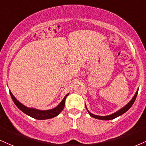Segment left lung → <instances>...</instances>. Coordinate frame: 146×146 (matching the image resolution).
I'll list each match as a JSON object with an SVG mask.
<instances>
[{
	"label": "left lung",
	"mask_w": 146,
	"mask_h": 146,
	"mask_svg": "<svg viewBox=\"0 0 146 146\" xmlns=\"http://www.w3.org/2000/svg\"><path fill=\"white\" fill-rule=\"evenodd\" d=\"M138 91L139 89L137 90V92H136L135 95H134V96L132 98V100H130V102H129V103L127 104V105H126L124 107H123L122 109H121L120 110H118V111L115 112L114 113H112V114L111 115H109V116H97V115H94L93 114V113H91L89 112V111H88V112H89V115H90L91 116H92V117L95 118H97V119H100V120H104V121H107V120H111V119H113V118L118 117V116H121V115L123 114V113H125V112H126L128 110H129V108H130L131 107H132V105L134 104V101H135L136 100V98H137V94H138Z\"/></svg>",
	"instance_id": "obj_1"
}]
</instances>
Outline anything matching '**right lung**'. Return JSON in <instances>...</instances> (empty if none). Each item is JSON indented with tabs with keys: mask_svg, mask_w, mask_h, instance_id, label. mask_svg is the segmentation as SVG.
<instances>
[{
	"mask_svg": "<svg viewBox=\"0 0 146 146\" xmlns=\"http://www.w3.org/2000/svg\"><path fill=\"white\" fill-rule=\"evenodd\" d=\"M9 94H10V96L11 97H12V100L14 101V104L17 105V107H18L19 110H21V111H23V113H25V114L28 115V116L35 118V119L38 120L48 119V118H52L55 117V116H57V115L63 110L65 105V100L68 95V94H67V95L64 98L62 101L60 102V105L57 107H56L55 108L52 109V110H46V111H42V110H35V109L28 108V107H25V105H22L20 102L18 101V100L15 98V97L12 95V94L10 91H9Z\"/></svg>",
	"mask_w": 146,
	"mask_h": 146,
	"instance_id": "obj_1",
	"label": "right lung"
}]
</instances>
